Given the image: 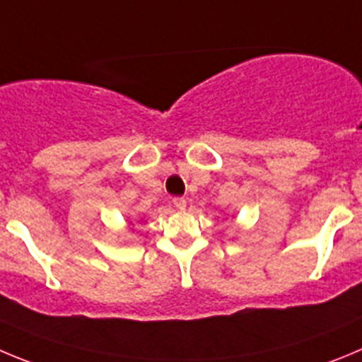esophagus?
Listing matches in <instances>:
<instances>
[{
  "instance_id": "1",
  "label": "esophagus",
  "mask_w": 362,
  "mask_h": 362,
  "mask_svg": "<svg viewBox=\"0 0 362 362\" xmlns=\"http://www.w3.org/2000/svg\"><path fill=\"white\" fill-rule=\"evenodd\" d=\"M173 205L178 209V211H184L185 205H187V200H185V198H175Z\"/></svg>"
}]
</instances>
